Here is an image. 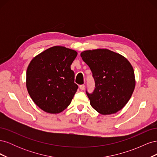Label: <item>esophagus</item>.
Masks as SVG:
<instances>
[{"label":"esophagus","instance_id":"esophagus-1","mask_svg":"<svg viewBox=\"0 0 157 157\" xmlns=\"http://www.w3.org/2000/svg\"><path fill=\"white\" fill-rule=\"evenodd\" d=\"M79 88H80V90H84V88H85V85H84V84L80 85V86H79Z\"/></svg>","mask_w":157,"mask_h":157}]
</instances>
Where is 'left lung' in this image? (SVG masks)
Segmentation results:
<instances>
[{"label": "left lung", "instance_id": "1", "mask_svg": "<svg viewBox=\"0 0 157 157\" xmlns=\"http://www.w3.org/2000/svg\"><path fill=\"white\" fill-rule=\"evenodd\" d=\"M95 81L92 93H86L90 105L102 115L120 111L129 101L135 88L134 71L124 56L107 49L86 50L80 54Z\"/></svg>", "mask_w": 157, "mask_h": 157}]
</instances>
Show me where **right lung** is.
Masks as SVG:
<instances>
[{
	"label": "right lung",
	"instance_id": "add662e5",
	"mask_svg": "<svg viewBox=\"0 0 157 157\" xmlns=\"http://www.w3.org/2000/svg\"><path fill=\"white\" fill-rule=\"evenodd\" d=\"M77 52L63 46L52 47L37 55L27 69L26 86L36 105L56 114L67 108L78 89L71 65Z\"/></svg>",
	"mask_w": 157,
	"mask_h": 157
}]
</instances>
